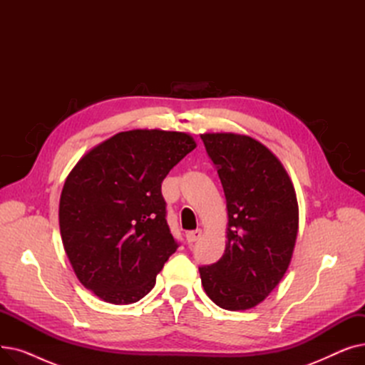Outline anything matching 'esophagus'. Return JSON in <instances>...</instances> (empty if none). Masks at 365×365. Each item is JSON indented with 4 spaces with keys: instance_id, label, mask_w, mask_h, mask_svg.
Here are the masks:
<instances>
[{
    "instance_id": "esophagus-1",
    "label": "esophagus",
    "mask_w": 365,
    "mask_h": 365,
    "mask_svg": "<svg viewBox=\"0 0 365 365\" xmlns=\"http://www.w3.org/2000/svg\"><path fill=\"white\" fill-rule=\"evenodd\" d=\"M201 229H197V231H189V232H186V241L189 242V244H192V242H195L200 237H201Z\"/></svg>"
}]
</instances>
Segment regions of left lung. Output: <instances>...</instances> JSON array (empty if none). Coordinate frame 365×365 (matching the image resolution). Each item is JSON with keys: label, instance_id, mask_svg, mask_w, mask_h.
I'll use <instances>...</instances> for the list:
<instances>
[{"label": "left lung", "instance_id": "obj_1", "mask_svg": "<svg viewBox=\"0 0 365 365\" xmlns=\"http://www.w3.org/2000/svg\"><path fill=\"white\" fill-rule=\"evenodd\" d=\"M227 210L226 248L219 262L201 266L204 292L222 309L262 303L293 257L299 204L281 161L259 140L237 133H204Z\"/></svg>", "mask_w": 365, "mask_h": 365}]
</instances>
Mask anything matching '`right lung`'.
I'll use <instances>...</instances> for the list:
<instances>
[{"label":"right lung","mask_w":365,"mask_h":365,"mask_svg":"<svg viewBox=\"0 0 365 365\" xmlns=\"http://www.w3.org/2000/svg\"><path fill=\"white\" fill-rule=\"evenodd\" d=\"M195 148L183 131H121L71 170L59 202L62 242L76 278L103 302H139L176 252L161 183Z\"/></svg>","instance_id":"right-lung-1"}]
</instances>
